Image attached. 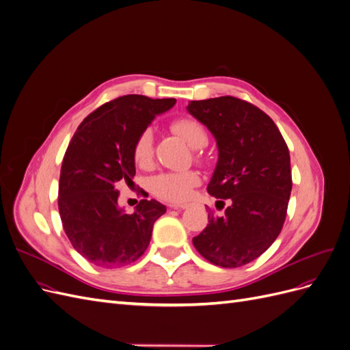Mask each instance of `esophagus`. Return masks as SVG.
I'll list each match as a JSON object with an SVG mask.
<instances>
[{"instance_id":"1","label":"esophagus","mask_w":350,"mask_h":350,"mask_svg":"<svg viewBox=\"0 0 350 350\" xmlns=\"http://www.w3.org/2000/svg\"><path fill=\"white\" fill-rule=\"evenodd\" d=\"M187 204H171V208H176V210H184L187 208Z\"/></svg>"}]
</instances>
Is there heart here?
I'll use <instances>...</instances> for the list:
<instances>
[{
    "mask_svg": "<svg viewBox=\"0 0 350 350\" xmlns=\"http://www.w3.org/2000/svg\"><path fill=\"white\" fill-rule=\"evenodd\" d=\"M175 134L188 144L198 149L207 143V134L204 126L193 118H178L171 124ZM134 162L146 167L153 159V134L150 129L143 130L137 137L133 146ZM200 184V175L196 171L183 172H163L152 179V191L167 201H184L193 193V188Z\"/></svg>",
    "mask_w": 350,
    "mask_h": 350,
    "instance_id": "obj_1",
    "label": "heart"
}]
</instances>
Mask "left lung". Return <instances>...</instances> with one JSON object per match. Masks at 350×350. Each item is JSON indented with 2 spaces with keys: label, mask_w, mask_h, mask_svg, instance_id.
I'll list each match as a JSON object with an SVG mask.
<instances>
[{
  "label": "left lung",
  "mask_w": 350,
  "mask_h": 350,
  "mask_svg": "<svg viewBox=\"0 0 350 350\" xmlns=\"http://www.w3.org/2000/svg\"><path fill=\"white\" fill-rule=\"evenodd\" d=\"M187 111L216 139L219 159L207 191L221 198V207L225 200L229 203L224 216L210 211L206 229L193 243L216 266H245L283 228L292 191L289 149L270 116L245 100H191Z\"/></svg>",
  "instance_id": "1"
}]
</instances>
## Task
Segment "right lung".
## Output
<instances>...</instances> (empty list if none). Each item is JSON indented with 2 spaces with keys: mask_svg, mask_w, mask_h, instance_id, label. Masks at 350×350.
Here are the masks:
<instances>
[{
  "mask_svg": "<svg viewBox=\"0 0 350 350\" xmlns=\"http://www.w3.org/2000/svg\"><path fill=\"white\" fill-rule=\"evenodd\" d=\"M175 102L126 94L93 111L72 135L61 166L58 208L71 245L94 266H126L149 247L153 224L166 207L140 200L126 215L115 185L133 183L135 139Z\"/></svg>",
  "mask_w": 350,
  "mask_h": 350,
  "instance_id": "add662e5",
  "label": "right lung"
}]
</instances>
